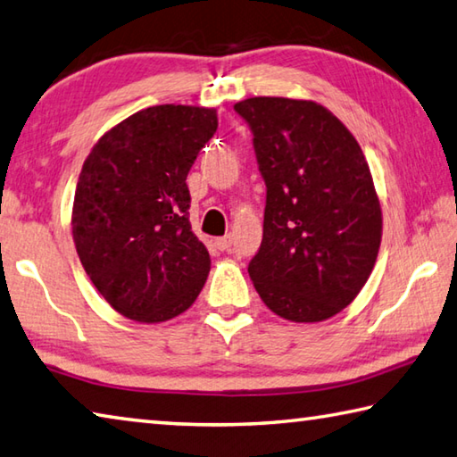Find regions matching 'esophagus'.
I'll return each instance as SVG.
<instances>
[{
  "mask_svg": "<svg viewBox=\"0 0 457 457\" xmlns=\"http://www.w3.org/2000/svg\"><path fill=\"white\" fill-rule=\"evenodd\" d=\"M231 244H234V237H231V236H223V237L215 239V247H218V250H221V252L229 250Z\"/></svg>",
  "mask_w": 457,
  "mask_h": 457,
  "instance_id": "esophagus-1",
  "label": "esophagus"
}]
</instances>
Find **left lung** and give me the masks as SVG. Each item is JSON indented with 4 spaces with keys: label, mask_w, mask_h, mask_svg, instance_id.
Listing matches in <instances>:
<instances>
[{
    "label": "left lung",
    "mask_w": 457,
    "mask_h": 457,
    "mask_svg": "<svg viewBox=\"0 0 457 457\" xmlns=\"http://www.w3.org/2000/svg\"><path fill=\"white\" fill-rule=\"evenodd\" d=\"M234 110L252 128L268 187L263 239L250 278L279 318L313 323L350 305L381 244V207L360 144L308 99L250 97Z\"/></svg>",
    "instance_id": "1"
}]
</instances>
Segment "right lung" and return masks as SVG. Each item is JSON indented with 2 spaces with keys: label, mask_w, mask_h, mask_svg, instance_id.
Returning a JSON list of instances; mask_svg holds the SVG:
<instances>
[{
  "label": "right lung",
  "mask_w": 457,
  "mask_h": 457,
  "mask_svg": "<svg viewBox=\"0 0 457 457\" xmlns=\"http://www.w3.org/2000/svg\"><path fill=\"white\" fill-rule=\"evenodd\" d=\"M218 129L213 107L154 105L97 139L81 168L73 244L112 308L168 321L200 295L210 253L189 223L187 173Z\"/></svg>",
  "instance_id": "1"
}]
</instances>
